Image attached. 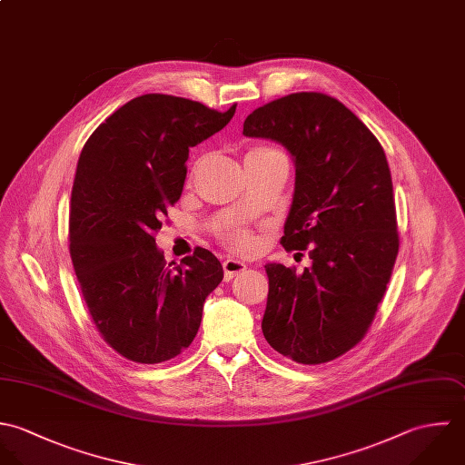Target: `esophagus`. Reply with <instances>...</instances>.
Returning <instances> with one entry per match:
<instances>
[{
	"instance_id": "esophagus-1",
	"label": "esophagus",
	"mask_w": 465,
	"mask_h": 465,
	"mask_svg": "<svg viewBox=\"0 0 465 465\" xmlns=\"http://www.w3.org/2000/svg\"><path fill=\"white\" fill-rule=\"evenodd\" d=\"M223 268H224V279L232 280L246 270V264L241 261H235V259H228V261H224Z\"/></svg>"
}]
</instances>
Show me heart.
<instances>
[{"mask_svg":"<svg viewBox=\"0 0 465 465\" xmlns=\"http://www.w3.org/2000/svg\"><path fill=\"white\" fill-rule=\"evenodd\" d=\"M264 151H272V149L257 147V149H253V151H250V153H264ZM224 239H226V242H228L233 250H237V252H250V250L253 248V244H255V241H253V237L250 235V232L244 230V228H239V226H233V228L226 230V232H224Z\"/></svg>","mask_w":465,"mask_h":465,"instance_id":"obj_1","label":"heart"}]
</instances>
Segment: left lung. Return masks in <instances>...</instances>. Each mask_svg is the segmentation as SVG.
Masks as SVG:
<instances>
[{"mask_svg": "<svg viewBox=\"0 0 465 465\" xmlns=\"http://www.w3.org/2000/svg\"><path fill=\"white\" fill-rule=\"evenodd\" d=\"M244 136L282 143L294 160L282 246L311 250L296 273L268 264V343L302 363L332 361L363 340L399 252L391 174L371 129L340 100L302 92L244 120Z\"/></svg>", "mask_w": 465, "mask_h": 465, "instance_id": "8db88e82", "label": "left lung"}]
</instances>
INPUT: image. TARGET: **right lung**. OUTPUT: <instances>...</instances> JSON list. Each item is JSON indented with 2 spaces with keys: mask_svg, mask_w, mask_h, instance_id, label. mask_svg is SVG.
Returning a JSON list of instances; mask_svg holds the SVG:
<instances>
[{
  "mask_svg": "<svg viewBox=\"0 0 465 465\" xmlns=\"http://www.w3.org/2000/svg\"><path fill=\"white\" fill-rule=\"evenodd\" d=\"M233 114L235 105L219 113L182 96L142 94L107 116L81 153L70 206L74 270L96 331L134 363L182 354L223 280L212 252L195 248L167 264L154 235L183 192L188 149Z\"/></svg>",
  "mask_w": 465,
  "mask_h": 465,
  "instance_id": "right-lung-1",
  "label": "right lung"
}]
</instances>
